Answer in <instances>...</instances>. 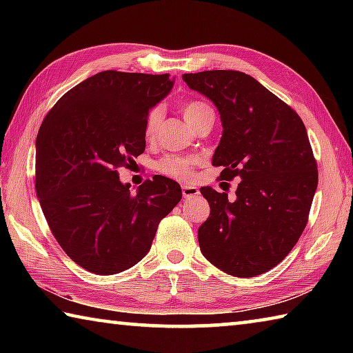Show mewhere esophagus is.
<instances>
[{"label": "esophagus", "instance_id": "esophagus-1", "mask_svg": "<svg viewBox=\"0 0 353 353\" xmlns=\"http://www.w3.org/2000/svg\"><path fill=\"white\" fill-rule=\"evenodd\" d=\"M199 194V190L196 187H191V185H183L182 187V196L185 199H190V198H194V196Z\"/></svg>", "mask_w": 353, "mask_h": 353}]
</instances>
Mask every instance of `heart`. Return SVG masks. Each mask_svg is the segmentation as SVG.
I'll use <instances>...</instances> for the list:
<instances>
[{
  "label": "heart",
  "mask_w": 353,
  "mask_h": 353,
  "mask_svg": "<svg viewBox=\"0 0 353 353\" xmlns=\"http://www.w3.org/2000/svg\"><path fill=\"white\" fill-rule=\"evenodd\" d=\"M183 117L187 119L191 128L194 126L199 119L204 118L208 113H212V107L202 103V101H188L185 103L183 107ZM163 110L162 107H154V109L148 113L146 123H145V135L146 139H154V135L157 134V129L162 121ZM199 160L196 157H185V155H176L168 154L162 157L157 162V171L160 174L168 176L176 179V181H190L193 176L194 166L198 165Z\"/></svg>",
  "instance_id": "1"
}]
</instances>
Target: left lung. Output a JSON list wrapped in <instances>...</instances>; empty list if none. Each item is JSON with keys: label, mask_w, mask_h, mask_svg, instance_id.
<instances>
[{"label": "left lung", "mask_w": 353, "mask_h": 353, "mask_svg": "<svg viewBox=\"0 0 353 353\" xmlns=\"http://www.w3.org/2000/svg\"><path fill=\"white\" fill-rule=\"evenodd\" d=\"M193 90L218 107L223 137L213 155L219 179H241L236 199L202 187L210 216L198 230L205 259L235 277L277 266L308 223L318 187V163L296 110L235 70L183 74Z\"/></svg>", "instance_id": "obj_1"}]
</instances>
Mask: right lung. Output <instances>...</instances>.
I'll list each match as a JSON object with an SVG mask.
<instances>
[{
  "instance_id": "right-lung-1",
  "label": "right lung",
  "mask_w": 353,
  "mask_h": 353,
  "mask_svg": "<svg viewBox=\"0 0 353 353\" xmlns=\"http://www.w3.org/2000/svg\"><path fill=\"white\" fill-rule=\"evenodd\" d=\"M171 88L168 73L101 71L65 93L41 123L35 191L52 235L83 270L112 276L137 265L182 199L168 177L148 179L132 194L118 176L145 152L148 113Z\"/></svg>"
}]
</instances>
